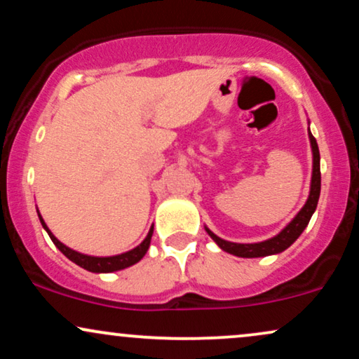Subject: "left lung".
I'll list each match as a JSON object with an SVG mask.
<instances>
[{"label": "left lung", "instance_id": "1", "mask_svg": "<svg viewBox=\"0 0 359 359\" xmlns=\"http://www.w3.org/2000/svg\"><path fill=\"white\" fill-rule=\"evenodd\" d=\"M309 140H311V149H313V179H311V192L303 209L299 210V214L287 224L278 236L273 239H267L264 243H256V244H237V243H229L221 237H217L214 232H210L209 229H205L209 232V236L217 243L221 249L226 250L229 254H234L239 257H264L271 256V254L283 252L284 249H287L294 241L303 234V231L311 221V215L316 210L318 201H319V192H321V170H319V149L316 138L313 137V133L309 132Z\"/></svg>", "mask_w": 359, "mask_h": 359}]
</instances>
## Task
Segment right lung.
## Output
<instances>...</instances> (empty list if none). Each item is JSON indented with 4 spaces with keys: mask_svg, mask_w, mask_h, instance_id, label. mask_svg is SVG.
Here are the masks:
<instances>
[{
    "mask_svg": "<svg viewBox=\"0 0 359 359\" xmlns=\"http://www.w3.org/2000/svg\"><path fill=\"white\" fill-rule=\"evenodd\" d=\"M40 221H41V226L46 229L50 239L53 241V244L56 245V248L62 250V252L68 259H70V261L75 262V264H79L80 267H83V269L90 271V273H114V271H120V269H125V267H128V266H133L135 262H138L142 257L145 256V252L149 250L150 239H152V234H154V227H150L149 236L145 237L144 243H142L140 245H137L135 249L128 250V252L118 254V256H111V257H93V256H86V254H80V252H76V250L67 248V245L60 243V241L56 239L53 234H51L50 229L46 227L45 221L41 219V215H40Z\"/></svg>",
    "mask_w": 359,
    "mask_h": 359,
    "instance_id": "obj_1",
    "label": "right lung"
}]
</instances>
